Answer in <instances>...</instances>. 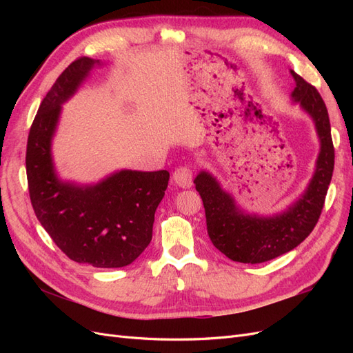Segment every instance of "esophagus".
Here are the masks:
<instances>
[{"label":"esophagus","mask_w":353,"mask_h":353,"mask_svg":"<svg viewBox=\"0 0 353 353\" xmlns=\"http://www.w3.org/2000/svg\"><path fill=\"white\" fill-rule=\"evenodd\" d=\"M174 183L181 188H190L193 184V175L191 169L187 166H181L174 172Z\"/></svg>","instance_id":"obj_1"}]
</instances>
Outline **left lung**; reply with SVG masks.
Wrapping results in <instances>:
<instances>
[{
    "label": "left lung",
    "mask_w": 353,
    "mask_h": 353,
    "mask_svg": "<svg viewBox=\"0 0 353 353\" xmlns=\"http://www.w3.org/2000/svg\"><path fill=\"white\" fill-rule=\"evenodd\" d=\"M290 74L296 83L290 101L311 117L319 143L314 174L302 193L285 209L266 215L241 208L209 170L201 169L194 178L206 212L209 237L231 261L261 263L279 258L297 248L312 232L321 215L334 169L328 112L312 85L294 70H290Z\"/></svg>",
    "instance_id": "obj_1"
}]
</instances>
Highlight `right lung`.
Segmentation results:
<instances>
[{
    "mask_svg": "<svg viewBox=\"0 0 353 353\" xmlns=\"http://www.w3.org/2000/svg\"><path fill=\"white\" fill-rule=\"evenodd\" d=\"M101 66L90 57L73 61L47 92L29 131L26 175L35 215L63 253L95 268H122L152 241L169 172L119 169L82 184L61 178L52 156L63 104Z\"/></svg>",
    "mask_w": 353,
    "mask_h": 353,
    "instance_id": "1",
    "label": "right lung"
}]
</instances>
